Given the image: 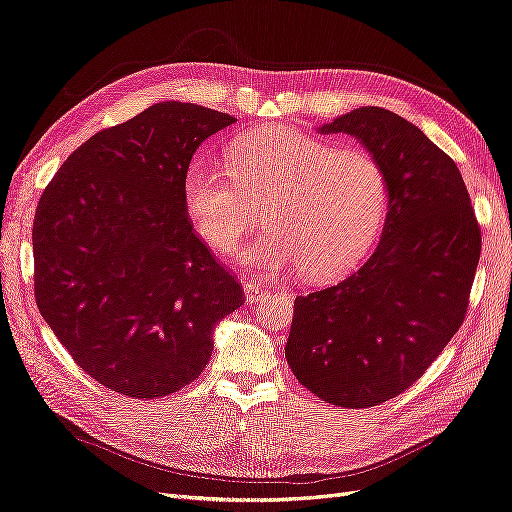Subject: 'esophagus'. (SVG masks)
I'll use <instances>...</instances> for the list:
<instances>
[{
  "instance_id": "34e87169",
  "label": "esophagus",
  "mask_w": 512,
  "mask_h": 512,
  "mask_svg": "<svg viewBox=\"0 0 512 512\" xmlns=\"http://www.w3.org/2000/svg\"><path fill=\"white\" fill-rule=\"evenodd\" d=\"M244 297H246V301H249V304H257V301H261L263 297H268V291L261 289L257 282L246 280L244 282Z\"/></svg>"
}]
</instances>
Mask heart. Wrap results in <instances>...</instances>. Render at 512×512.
<instances>
[{
    "label": "heart",
    "instance_id": "obj_1",
    "mask_svg": "<svg viewBox=\"0 0 512 512\" xmlns=\"http://www.w3.org/2000/svg\"><path fill=\"white\" fill-rule=\"evenodd\" d=\"M268 202V230L238 253L242 266L274 276L299 270L327 280L361 259L382 230L388 175L373 151L312 137L291 126L249 132L227 170L189 164L183 204L194 230L215 251L232 253Z\"/></svg>",
    "mask_w": 512,
    "mask_h": 512
}]
</instances>
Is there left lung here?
<instances>
[{
	"label": "left lung",
	"instance_id": "left-lung-1",
	"mask_svg": "<svg viewBox=\"0 0 512 512\" xmlns=\"http://www.w3.org/2000/svg\"><path fill=\"white\" fill-rule=\"evenodd\" d=\"M318 132H346L380 158L388 215L361 268L295 297L285 356L297 382L318 399L365 409L420 380L458 333L481 257V227L456 162L409 120L358 107Z\"/></svg>",
	"mask_w": 512,
	"mask_h": 512
}]
</instances>
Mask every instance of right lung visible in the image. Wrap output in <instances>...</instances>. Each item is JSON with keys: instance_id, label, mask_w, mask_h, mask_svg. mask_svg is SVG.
Returning a JSON list of instances; mask_svg holds the SVG:
<instances>
[{"instance_id": "add662e5", "label": "right lung", "mask_w": 512, "mask_h": 512, "mask_svg": "<svg viewBox=\"0 0 512 512\" xmlns=\"http://www.w3.org/2000/svg\"><path fill=\"white\" fill-rule=\"evenodd\" d=\"M227 113L164 101L56 170L33 219L35 304L92 380L135 399L181 390L244 291L194 232L183 175Z\"/></svg>"}]
</instances>
